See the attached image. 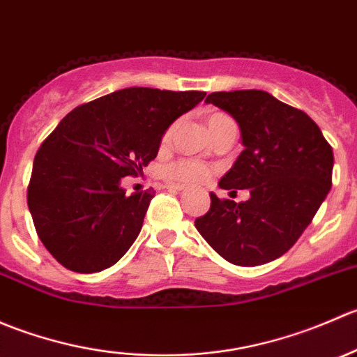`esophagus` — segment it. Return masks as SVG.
Segmentation results:
<instances>
[{
  "label": "esophagus",
  "instance_id": "esophagus-1",
  "mask_svg": "<svg viewBox=\"0 0 357 357\" xmlns=\"http://www.w3.org/2000/svg\"><path fill=\"white\" fill-rule=\"evenodd\" d=\"M165 188L171 190V192H185L186 186H183V185H171V183H167V185H165Z\"/></svg>",
  "mask_w": 357,
  "mask_h": 357
}]
</instances>
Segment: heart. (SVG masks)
I'll list each match as a JSON object with an SVG mask.
<instances>
[{
  "label": "heart",
  "instance_id": "b5f03b06",
  "mask_svg": "<svg viewBox=\"0 0 357 357\" xmlns=\"http://www.w3.org/2000/svg\"><path fill=\"white\" fill-rule=\"evenodd\" d=\"M226 117L222 114H212L208 115L207 126L211 122L218 121V119ZM169 136H171V131L165 132L164 139L167 142ZM212 171L208 165L202 164L199 160H190V158H181V160H176L172 164L165 165L164 167V176L172 183H181V185H199V183H204L205 179L211 178Z\"/></svg>",
  "mask_w": 357,
  "mask_h": 357
}]
</instances>
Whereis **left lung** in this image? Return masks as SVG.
<instances>
[{
  "mask_svg": "<svg viewBox=\"0 0 357 357\" xmlns=\"http://www.w3.org/2000/svg\"><path fill=\"white\" fill-rule=\"evenodd\" d=\"M205 102L238 122L243 150L219 181L225 190H248L247 202L221 200L197 229L221 257L236 266H261L282 257L304 233L332 188L333 152L305 112L268 91L211 93Z\"/></svg>",
  "mask_w": 357,
  "mask_h": 357,
  "instance_id": "1",
  "label": "left lung"
}]
</instances>
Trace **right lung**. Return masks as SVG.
<instances>
[{
  "mask_svg": "<svg viewBox=\"0 0 357 357\" xmlns=\"http://www.w3.org/2000/svg\"><path fill=\"white\" fill-rule=\"evenodd\" d=\"M204 91L126 88L75 107L43 142L27 204L46 250L75 273L114 266L142 231L153 190L126 195L121 179L157 157L169 126Z\"/></svg>",
  "mask_w": 357,
  "mask_h": 357,
  "instance_id": "right-lung-1",
  "label": "right lung"
}]
</instances>
